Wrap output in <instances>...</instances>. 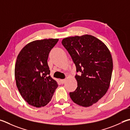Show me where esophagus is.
I'll list each match as a JSON object with an SVG mask.
<instances>
[{"label": "esophagus", "instance_id": "esophagus-1", "mask_svg": "<svg viewBox=\"0 0 130 130\" xmlns=\"http://www.w3.org/2000/svg\"><path fill=\"white\" fill-rule=\"evenodd\" d=\"M65 81H66V79H61L60 80V82H61V83L62 84L64 83L65 82Z\"/></svg>", "mask_w": 130, "mask_h": 130}]
</instances>
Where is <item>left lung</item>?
I'll use <instances>...</instances> for the list:
<instances>
[{
	"label": "left lung",
	"instance_id": "1",
	"mask_svg": "<svg viewBox=\"0 0 130 130\" xmlns=\"http://www.w3.org/2000/svg\"><path fill=\"white\" fill-rule=\"evenodd\" d=\"M62 44L76 66L78 87L70 97L84 107L95 104L107 92L113 71L111 53L104 43L91 35L64 38Z\"/></svg>",
	"mask_w": 130,
	"mask_h": 130
}]
</instances>
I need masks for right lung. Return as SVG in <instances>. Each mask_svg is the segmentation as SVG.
Segmentation results:
<instances>
[{
  "instance_id": "add662e5",
  "label": "right lung",
  "mask_w": 130,
  "mask_h": 130,
  "mask_svg": "<svg viewBox=\"0 0 130 130\" xmlns=\"http://www.w3.org/2000/svg\"><path fill=\"white\" fill-rule=\"evenodd\" d=\"M58 39L37 40L28 43L18 55L14 76L18 90L30 105L40 108L51 100L58 87L50 75L48 55Z\"/></svg>"
}]
</instances>
